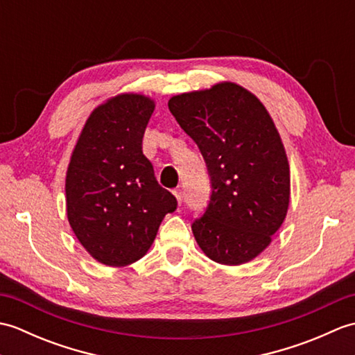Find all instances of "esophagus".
<instances>
[{"label": "esophagus", "mask_w": 355, "mask_h": 355, "mask_svg": "<svg viewBox=\"0 0 355 355\" xmlns=\"http://www.w3.org/2000/svg\"><path fill=\"white\" fill-rule=\"evenodd\" d=\"M173 195H175L178 205H182V202H183V192L177 189V191H173Z\"/></svg>", "instance_id": "1"}]
</instances>
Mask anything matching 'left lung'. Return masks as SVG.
<instances>
[{"label":"left lung","instance_id":"left-lung-1","mask_svg":"<svg viewBox=\"0 0 355 355\" xmlns=\"http://www.w3.org/2000/svg\"><path fill=\"white\" fill-rule=\"evenodd\" d=\"M168 107L197 143L212 182L195 241L223 266L253 261L273 241L290 206V164L263 103L235 82L172 96Z\"/></svg>","mask_w":355,"mask_h":355}]
</instances>
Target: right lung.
<instances>
[{
	"instance_id": "add662e5",
	"label": "right lung",
	"mask_w": 355,
	"mask_h": 355,
	"mask_svg": "<svg viewBox=\"0 0 355 355\" xmlns=\"http://www.w3.org/2000/svg\"><path fill=\"white\" fill-rule=\"evenodd\" d=\"M155 110L153 97L120 93L92 111L73 148L65 177L67 218L97 262L125 267L141 259L173 195L154 177L141 140Z\"/></svg>"
}]
</instances>
